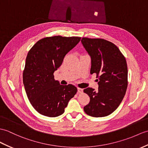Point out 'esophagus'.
I'll use <instances>...</instances> for the list:
<instances>
[{
	"label": "esophagus",
	"instance_id": "34e87169",
	"mask_svg": "<svg viewBox=\"0 0 148 148\" xmlns=\"http://www.w3.org/2000/svg\"><path fill=\"white\" fill-rule=\"evenodd\" d=\"M82 92H83V90H82V89L77 88V92H78V93H82Z\"/></svg>",
	"mask_w": 148,
	"mask_h": 148
}]
</instances>
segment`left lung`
<instances>
[{
  "mask_svg": "<svg viewBox=\"0 0 148 148\" xmlns=\"http://www.w3.org/2000/svg\"><path fill=\"white\" fill-rule=\"evenodd\" d=\"M81 43L91 57V74L98 78V90H84L90 101L84 107L85 113L94 117L108 116L121 104L127 88V66L119 48L101 38H82Z\"/></svg>",
  "mask_w": 148,
  "mask_h": 148,
  "instance_id": "8db88e82",
  "label": "left lung"
}]
</instances>
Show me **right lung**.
Listing matches in <instances>:
<instances>
[{
  "mask_svg": "<svg viewBox=\"0 0 148 148\" xmlns=\"http://www.w3.org/2000/svg\"><path fill=\"white\" fill-rule=\"evenodd\" d=\"M81 38L61 36L44 38L38 41L27 53L23 84L29 102L40 114L49 117L62 115L76 94V87L73 84L60 85L55 80L53 73Z\"/></svg>",
  "mask_w": 148,
  "mask_h": 148,
  "instance_id": "add662e5",
  "label": "right lung"
}]
</instances>
